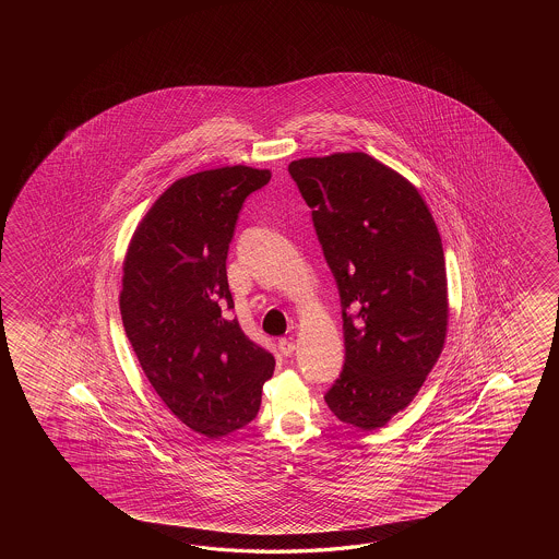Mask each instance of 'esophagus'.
Returning <instances> with one entry per match:
<instances>
[{
    "label": "esophagus",
    "instance_id": "esophagus-1",
    "mask_svg": "<svg viewBox=\"0 0 559 559\" xmlns=\"http://www.w3.org/2000/svg\"><path fill=\"white\" fill-rule=\"evenodd\" d=\"M277 349H280V354H282V356H292V354H294V352H296V344H294V342H292V340H280V342H277Z\"/></svg>",
    "mask_w": 559,
    "mask_h": 559
}]
</instances>
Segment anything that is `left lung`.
Masks as SVG:
<instances>
[{"label":"left lung","instance_id":"1","mask_svg":"<svg viewBox=\"0 0 559 559\" xmlns=\"http://www.w3.org/2000/svg\"><path fill=\"white\" fill-rule=\"evenodd\" d=\"M287 169L342 301L345 364L325 404L354 428H383L443 349L450 308L440 231L419 191L371 155L304 157Z\"/></svg>","mask_w":559,"mask_h":559}]
</instances>
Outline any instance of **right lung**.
<instances>
[{
  "mask_svg": "<svg viewBox=\"0 0 559 559\" xmlns=\"http://www.w3.org/2000/svg\"><path fill=\"white\" fill-rule=\"evenodd\" d=\"M270 178V169L231 166L178 179L143 217L123 262L119 311L143 373L171 414L210 440L258 416L274 373V356L226 318L239 210Z\"/></svg>",
  "mask_w": 559,
  "mask_h": 559,
  "instance_id": "right-lung-1",
  "label": "right lung"
}]
</instances>
